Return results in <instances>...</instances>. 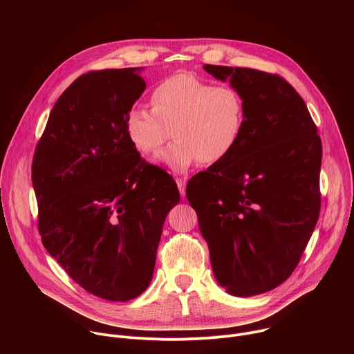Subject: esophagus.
Masks as SVG:
<instances>
[{
  "mask_svg": "<svg viewBox=\"0 0 354 354\" xmlns=\"http://www.w3.org/2000/svg\"><path fill=\"white\" fill-rule=\"evenodd\" d=\"M186 178H176V185L179 187V192H180V196L185 197L186 194Z\"/></svg>",
  "mask_w": 354,
  "mask_h": 354,
  "instance_id": "esophagus-1",
  "label": "esophagus"
}]
</instances>
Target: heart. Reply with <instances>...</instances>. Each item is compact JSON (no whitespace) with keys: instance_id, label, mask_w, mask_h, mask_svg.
<instances>
[{"instance_id":"heart-1","label":"heart","mask_w":354,"mask_h":354,"mask_svg":"<svg viewBox=\"0 0 354 354\" xmlns=\"http://www.w3.org/2000/svg\"><path fill=\"white\" fill-rule=\"evenodd\" d=\"M151 111L131 108L126 134L142 156H160L172 171L183 172L200 161L212 167L227 160L238 145L246 120L242 95L231 85H213L190 73H178L158 82L149 93ZM173 133H170V130Z\"/></svg>"}]
</instances>
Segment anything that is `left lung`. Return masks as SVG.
<instances>
[{
    "label": "left lung",
    "mask_w": 354,
    "mask_h": 354,
    "mask_svg": "<svg viewBox=\"0 0 354 354\" xmlns=\"http://www.w3.org/2000/svg\"><path fill=\"white\" fill-rule=\"evenodd\" d=\"M203 68L239 91L246 120L232 154L194 175L186 197L218 284L250 297L286 281L313 235L321 210V137L304 99L283 77Z\"/></svg>",
    "instance_id": "8db88e82"
}]
</instances>
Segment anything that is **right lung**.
Segmentation results:
<instances>
[{
  "label": "right lung",
  "mask_w": 354,
  "mask_h": 354,
  "mask_svg": "<svg viewBox=\"0 0 354 354\" xmlns=\"http://www.w3.org/2000/svg\"><path fill=\"white\" fill-rule=\"evenodd\" d=\"M140 70L78 77L55 104L32 161L44 248L77 284L109 301L149 286L164 221L180 200L174 178L141 158L126 134L145 89Z\"/></svg>",
  "instance_id": "add662e5"
}]
</instances>
